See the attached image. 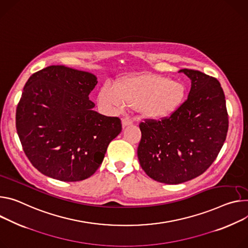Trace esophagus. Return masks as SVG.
I'll list each match as a JSON object with an SVG mask.
<instances>
[{
  "label": "esophagus",
  "instance_id": "esophagus-1",
  "mask_svg": "<svg viewBox=\"0 0 248 248\" xmlns=\"http://www.w3.org/2000/svg\"><path fill=\"white\" fill-rule=\"evenodd\" d=\"M132 124V120L129 118V117H124L123 120H122V124L123 126H127V125H130Z\"/></svg>",
  "mask_w": 248,
  "mask_h": 248
}]
</instances>
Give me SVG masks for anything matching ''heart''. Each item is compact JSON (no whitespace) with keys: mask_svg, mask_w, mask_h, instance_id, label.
Returning <instances> with one entry per match:
<instances>
[{"mask_svg":"<svg viewBox=\"0 0 248 248\" xmlns=\"http://www.w3.org/2000/svg\"><path fill=\"white\" fill-rule=\"evenodd\" d=\"M185 85L152 73H141L120 80L116 87L106 83L98 95L99 104L108 109L136 107L148 120L169 119L182 106Z\"/></svg>","mask_w":248,"mask_h":248,"instance_id":"heart-1","label":"heart"}]
</instances>
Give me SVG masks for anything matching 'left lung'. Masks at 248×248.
I'll return each mask as SVG.
<instances>
[{
  "label": "left lung",
  "instance_id": "8db88e82",
  "mask_svg": "<svg viewBox=\"0 0 248 248\" xmlns=\"http://www.w3.org/2000/svg\"><path fill=\"white\" fill-rule=\"evenodd\" d=\"M191 80L187 101L169 119L140 124L138 157L153 180L180 184L204 173L220 151L229 129L219 82L197 70L181 69Z\"/></svg>",
  "mask_w": 248,
  "mask_h": 248
}]
</instances>
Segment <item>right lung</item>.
Segmentation results:
<instances>
[{"label":"right lung","mask_w":248,"mask_h":248,"mask_svg":"<svg viewBox=\"0 0 248 248\" xmlns=\"http://www.w3.org/2000/svg\"><path fill=\"white\" fill-rule=\"evenodd\" d=\"M97 83L94 74L63 65L37 71L26 83L16 126L26 155L43 175L64 182L89 178L121 133L119 118L93 109L89 94Z\"/></svg>","instance_id":"1"}]
</instances>
